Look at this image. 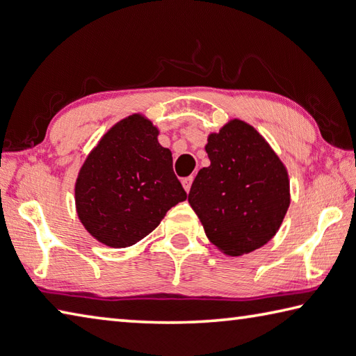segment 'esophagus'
I'll return each mask as SVG.
<instances>
[{
	"label": "esophagus",
	"instance_id": "obj_1",
	"mask_svg": "<svg viewBox=\"0 0 356 356\" xmlns=\"http://www.w3.org/2000/svg\"><path fill=\"white\" fill-rule=\"evenodd\" d=\"M181 183H183L184 191H186V192H189V191H191V186H192V183H193V177L183 178V181H181Z\"/></svg>",
	"mask_w": 356,
	"mask_h": 356
}]
</instances>
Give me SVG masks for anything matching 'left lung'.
<instances>
[{"label": "left lung", "mask_w": 356, "mask_h": 356, "mask_svg": "<svg viewBox=\"0 0 356 356\" xmlns=\"http://www.w3.org/2000/svg\"><path fill=\"white\" fill-rule=\"evenodd\" d=\"M209 167H203L189 203L213 245L241 256L268 243L290 206V179L282 161L264 136L232 119L207 138Z\"/></svg>", "instance_id": "obj_1"}]
</instances>
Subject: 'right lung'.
Masks as SVG:
<instances>
[{"mask_svg": "<svg viewBox=\"0 0 356 356\" xmlns=\"http://www.w3.org/2000/svg\"><path fill=\"white\" fill-rule=\"evenodd\" d=\"M143 115L111 127L80 167L77 216L92 237L111 248L138 243L167 211L187 198L173 173L172 152Z\"/></svg>", "mask_w": 356, "mask_h": 356, "instance_id": "add662e5", "label": "right lung"}]
</instances>
